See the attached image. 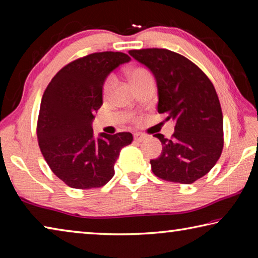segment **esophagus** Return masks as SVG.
Returning a JSON list of instances; mask_svg holds the SVG:
<instances>
[{"label":"esophagus","mask_w":258,"mask_h":258,"mask_svg":"<svg viewBox=\"0 0 258 258\" xmlns=\"http://www.w3.org/2000/svg\"><path fill=\"white\" fill-rule=\"evenodd\" d=\"M146 139H147V135L143 134V133H135L134 134V140H135V141H138V142L145 141Z\"/></svg>","instance_id":"34e87169"}]
</instances>
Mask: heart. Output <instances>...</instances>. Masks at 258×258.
<instances>
[{
  "label": "heart",
  "instance_id": "heart-1",
  "mask_svg": "<svg viewBox=\"0 0 258 258\" xmlns=\"http://www.w3.org/2000/svg\"><path fill=\"white\" fill-rule=\"evenodd\" d=\"M148 76H150V74L143 68H134L130 72V81H131V83H132V84H135L137 82L141 81V80H143V78H146ZM113 84H115V77L110 76L107 80L106 84H104V94L107 95V94L110 93Z\"/></svg>",
  "mask_w": 258,
  "mask_h": 258
}]
</instances>
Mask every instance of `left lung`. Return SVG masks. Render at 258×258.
Returning a JSON list of instances; mask_svg holds the SVG:
<instances>
[{
    "mask_svg": "<svg viewBox=\"0 0 258 258\" xmlns=\"http://www.w3.org/2000/svg\"><path fill=\"white\" fill-rule=\"evenodd\" d=\"M152 73L159 113L175 121L172 139L156 134L161 154L151 159L156 176L190 184L211 171L223 149V115L215 87L189 59L166 49L131 50Z\"/></svg>",
    "mask_w": 258,
    "mask_h": 258,
    "instance_id": "obj_1",
    "label": "left lung"
}]
</instances>
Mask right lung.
Returning <instances> with one entry per match:
<instances>
[{"label": "right lung", "mask_w": 258, "mask_h": 258, "mask_svg": "<svg viewBox=\"0 0 258 258\" xmlns=\"http://www.w3.org/2000/svg\"><path fill=\"white\" fill-rule=\"evenodd\" d=\"M131 60L121 52H99L68 63L43 94L37 139L51 171L74 189L100 187L111 180L130 132L94 137V112L102 106V89L112 71Z\"/></svg>", "instance_id": "add662e5"}]
</instances>
